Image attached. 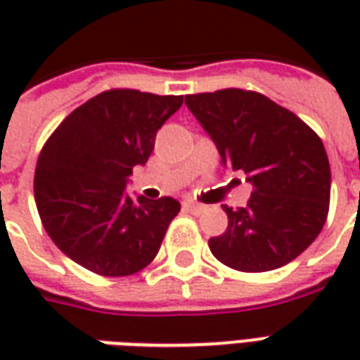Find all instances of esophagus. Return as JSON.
I'll return each instance as SVG.
<instances>
[{
	"instance_id": "34e87169",
	"label": "esophagus",
	"mask_w": 360,
	"mask_h": 360,
	"mask_svg": "<svg viewBox=\"0 0 360 360\" xmlns=\"http://www.w3.org/2000/svg\"><path fill=\"white\" fill-rule=\"evenodd\" d=\"M183 208H185V210H191V212L202 210V206H200L198 202H195V200H185V202H183Z\"/></svg>"
}]
</instances>
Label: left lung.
<instances>
[{
	"mask_svg": "<svg viewBox=\"0 0 360 360\" xmlns=\"http://www.w3.org/2000/svg\"><path fill=\"white\" fill-rule=\"evenodd\" d=\"M216 144L221 164L245 172L252 195L227 214L226 233L208 241L221 264L239 271L285 266L309 249L326 224L330 162L304 121L270 98L239 89L185 96Z\"/></svg>",
	"mask_w": 360,
	"mask_h": 360,
	"instance_id": "obj_1",
	"label": "left lung"
}]
</instances>
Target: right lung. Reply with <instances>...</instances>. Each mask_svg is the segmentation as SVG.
Here are the masks:
<instances>
[{
    "label": "right lung",
    "instance_id": "add662e5",
    "mask_svg": "<svg viewBox=\"0 0 360 360\" xmlns=\"http://www.w3.org/2000/svg\"><path fill=\"white\" fill-rule=\"evenodd\" d=\"M181 103L183 96L108 90L71 111L44 144L36 208L56 247L82 268L121 278L158 255L181 204L172 196L133 198L127 183Z\"/></svg>",
    "mask_w": 360,
    "mask_h": 360
}]
</instances>
